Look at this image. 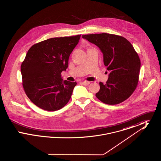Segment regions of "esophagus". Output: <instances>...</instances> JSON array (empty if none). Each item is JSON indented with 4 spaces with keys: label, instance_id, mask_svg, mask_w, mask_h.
Wrapping results in <instances>:
<instances>
[{
    "label": "esophagus",
    "instance_id": "esophagus-1",
    "mask_svg": "<svg viewBox=\"0 0 161 161\" xmlns=\"http://www.w3.org/2000/svg\"><path fill=\"white\" fill-rule=\"evenodd\" d=\"M82 84L84 85V86H88L89 84H90V82H89V81H83V82L82 83Z\"/></svg>",
    "mask_w": 161,
    "mask_h": 161
}]
</instances>
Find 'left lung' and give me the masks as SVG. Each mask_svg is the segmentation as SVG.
Segmentation results:
<instances>
[{
	"label": "left lung",
	"instance_id": "8db88e82",
	"mask_svg": "<svg viewBox=\"0 0 161 161\" xmlns=\"http://www.w3.org/2000/svg\"><path fill=\"white\" fill-rule=\"evenodd\" d=\"M82 37L100 48L104 64L110 72L106 84L100 82L97 98L109 105L129 98L137 87L141 68L139 55L130 42L108 33L83 35Z\"/></svg>",
	"mask_w": 161,
	"mask_h": 161
}]
</instances>
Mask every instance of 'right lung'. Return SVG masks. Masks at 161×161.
I'll use <instances>...</instances> for the list:
<instances>
[{"label": "right lung", "instance_id": "1", "mask_svg": "<svg viewBox=\"0 0 161 161\" xmlns=\"http://www.w3.org/2000/svg\"><path fill=\"white\" fill-rule=\"evenodd\" d=\"M81 35L55 37L31 46L21 64L22 85L36 106L47 111L64 107L77 83L63 81L62 71L68 67L70 54Z\"/></svg>", "mask_w": 161, "mask_h": 161}]
</instances>
